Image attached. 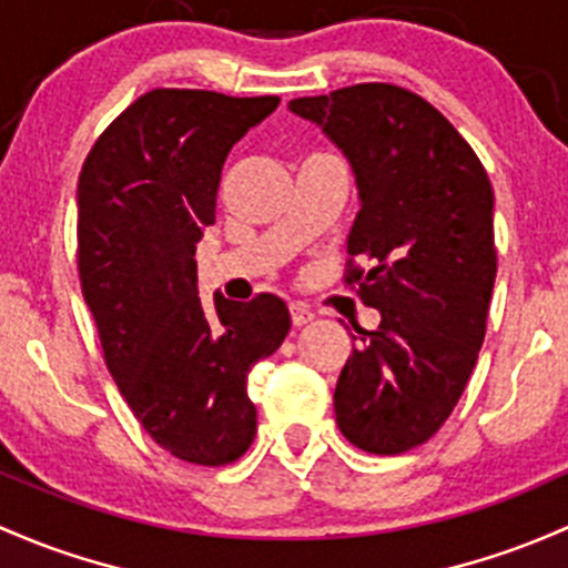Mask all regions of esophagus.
Here are the masks:
<instances>
[{
	"instance_id": "34e87169",
	"label": "esophagus",
	"mask_w": 568,
	"mask_h": 568,
	"mask_svg": "<svg viewBox=\"0 0 568 568\" xmlns=\"http://www.w3.org/2000/svg\"><path fill=\"white\" fill-rule=\"evenodd\" d=\"M313 318H315V313L307 307V304H302V302L291 304V321H294V326L310 324V321H313Z\"/></svg>"
}]
</instances>
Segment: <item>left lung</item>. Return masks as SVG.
<instances>
[{
	"label": "left lung",
	"mask_w": 568,
	"mask_h": 568,
	"mask_svg": "<svg viewBox=\"0 0 568 568\" xmlns=\"http://www.w3.org/2000/svg\"><path fill=\"white\" fill-rule=\"evenodd\" d=\"M288 109L351 160L362 209L343 280L381 313L337 378V427L369 455H403L449 419L485 343L493 184L455 124L410 89L356 83Z\"/></svg>",
	"instance_id": "1"
}]
</instances>
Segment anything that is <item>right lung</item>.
<instances>
[{
	"label": "right lung",
	"mask_w": 568,
	"mask_h": 568,
	"mask_svg": "<svg viewBox=\"0 0 568 568\" xmlns=\"http://www.w3.org/2000/svg\"><path fill=\"white\" fill-rule=\"evenodd\" d=\"M277 103L152 89L103 130L79 176V277L105 367L154 444L209 468L253 444L247 373L291 329L272 294H217L206 310L193 258L231 146Z\"/></svg>",
	"instance_id": "right-lung-1"
}]
</instances>
